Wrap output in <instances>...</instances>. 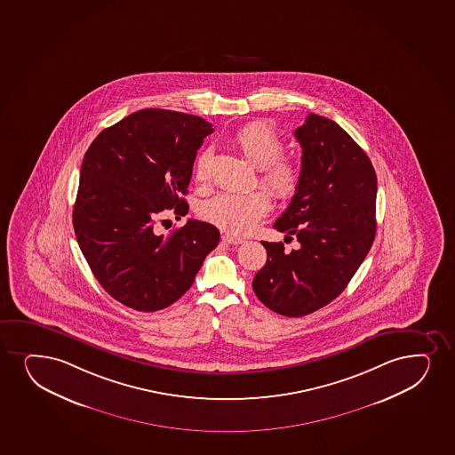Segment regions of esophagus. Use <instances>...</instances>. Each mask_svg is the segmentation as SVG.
Returning a JSON list of instances; mask_svg holds the SVG:
<instances>
[{"mask_svg":"<svg viewBox=\"0 0 455 455\" xmlns=\"http://www.w3.org/2000/svg\"><path fill=\"white\" fill-rule=\"evenodd\" d=\"M222 241L227 242V243H231V245H239L243 242V239L241 237H235V235H228V233H225L222 235Z\"/></svg>","mask_w":455,"mask_h":455,"instance_id":"1","label":"esophagus"}]
</instances>
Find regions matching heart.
<instances>
[{"label": "heart", "mask_w": 455, "mask_h": 455, "mask_svg": "<svg viewBox=\"0 0 455 455\" xmlns=\"http://www.w3.org/2000/svg\"><path fill=\"white\" fill-rule=\"evenodd\" d=\"M233 145L242 156L259 169V180L278 199H291L301 186L303 173L297 161L283 154V141L273 128L265 124H245L235 131ZM212 149L199 152L195 161V177L198 181L207 178ZM271 205L269 193L257 188L248 193L224 192L207 199L199 213L203 220L220 227L231 235H246L259 224Z\"/></svg>", "instance_id": "b5f03b06"}]
</instances>
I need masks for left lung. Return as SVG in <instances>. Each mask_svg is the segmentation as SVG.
Listing matches in <instances>:
<instances>
[{"mask_svg":"<svg viewBox=\"0 0 455 455\" xmlns=\"http://www.w3.org/2000/svg\"><path fill=\"white\" fill-rule=\"evenodd\" d=\"M301 186L274 228L295 235L299 250L262 242L267 263L252 280L257 299L284 316L329 305L346 289L376 235L378 180L371 161L333 120L309 114L295 129Z\"/></svg>","mask_w":455,"mask_h":455,"instance_id":"8db88e82","label":"left lung"}]
</instances>
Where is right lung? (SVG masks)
<instances>
[{"instance_id":"1","label":"right lung","mask_w":455,"mask_h":455,"mask_svg":"<svg viewBox=\"0 0 455 455\" xmlns=\"http://www.w3.org/2000/svg\"><path fill=\"white\" fill-rule=\"evenodd\" d=\"M213 128L204 118L141 109L103 129L82 161L73 210L77 243L97 282L122 305L156 312L188 292L220 230L203 220L169 235L160 213L186 216L193 161Z\"/></svg>"}]
</instances>
